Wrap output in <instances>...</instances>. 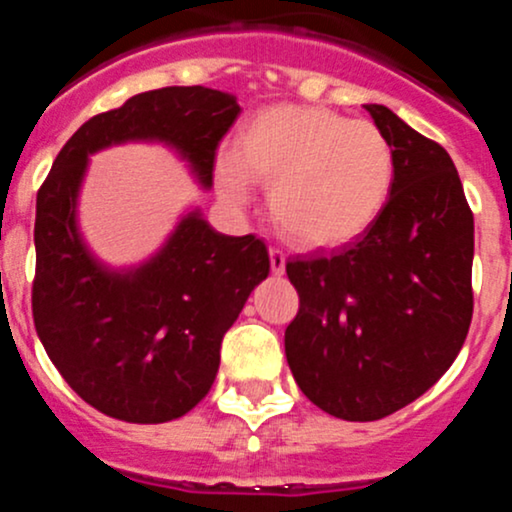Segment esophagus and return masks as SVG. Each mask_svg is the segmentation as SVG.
Wrapping results in <instances>:
<instances>
[{
    "label": "esophagus",
    "instance_id": "1",
    "mask_svg": "<svg viewBox=\"0 0 512 512\" xmlns=\"http://www.w3.org/2000/svg\"><path fill=\"white\" fill-rule=\"evenodd\" d=\"M268 256H271V271L276 273V276H283V273H286V254H283L281 249H271Z\"/></svg>",
    "mask_w": 512,
    "mask_h": 512
}]
</instances>
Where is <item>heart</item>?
I'll return each mask as SVG.
<instances>
[{"mask_svg": "<svg viewBox=\"0 0 512 512\" xmlns=\"http://www.w3.org/2000/svg\"><path fill=\"white\" fill-rule=\"evenodd\" d=\"M219 192L244 204L268 184V212L291 239L335 246L370 229L392 197L394 150L377 125L313 105L256 113L217 162Z\"/></svg>", "mask_w": 512, "mask_h": 512, "instance_id": "obj_1", "label": "heart"}]
</instances>
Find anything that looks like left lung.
<instances>
[{
  "instance_id": "8db88e82",
  "label": "left lung",
  "mask_w": 512,
  "mask_h": 512,
  "mask_svg": "<svg viewBox=\"0 0 512 512\" xmlns=\"http://www.w3.org/2000/svg\"><path fill=\"white\" fill-rule=\"evenodd\" d=\"M365 108L394 150L387 207L350 244L286 263L300 295L288 367L345 421H377L434 387L473 315V214L449 152L384 105Z\"/></svg>"
}]
</instances>
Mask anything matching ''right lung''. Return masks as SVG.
I'll use <instances>...</instances> for the list:
<instances>
[{"mask_svg": "<svg viewBox=\"0 0 512 512\" xmlns=\"http://www.w3.org/2000/svg\"><path fill=\"white\" fill-rule=\"evenodd\" d=\"M239 113L234 96L204 86L140 93L83 123L36 194V333L68 387L113 419L162 424L197 407L217 377L221 337L271 261L254 234H219L194 207L150 258L108 266L78 226L88 157L160 142L209 189L217 145Z\"/></svg>", "mask_w": 512, "mask_h": 512, "instance_id": "add662e5", "label": "right lung"}]
</instances>
